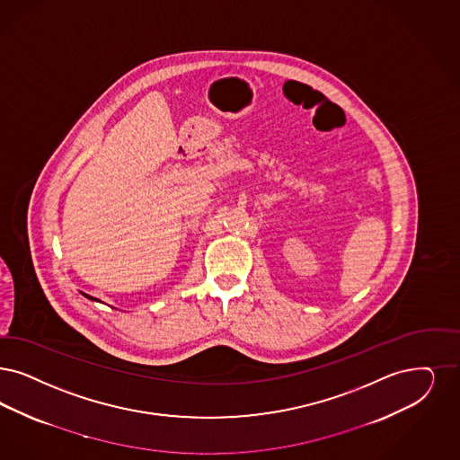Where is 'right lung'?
I'll return each mask as SVG.
<instances>
[{"instance_id":"obj_1","label":"right lung","mask_w":460,"mask_h":460,"mask_svg":"<svg viewBox=\"0 0 460 460\" xmlns=\"http://www.w3.org/2000/svg\"><path fill=\"white\" fill-rule=\"evenodd\" d=\"M82 295H84V296H86V298H88V300H93V302H101V300H99V298H93V296H90V295H86V293H84V291H82Z\"/></svg>"}]
</instances>
